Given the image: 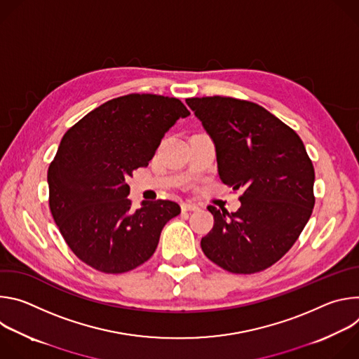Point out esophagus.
Here are the masks:
<instances>
[{
	"instance_id": "34e87169",
	"label": "esophagus",
	"mask_w": 359,
	"mask_h": 359,
	"mask_svg": "<svg viewBox=\"0 0 359 359\" xmlns=\"http://www.w3.org/2000/svg\"><path fill=\"white\" fill-rule=\"evenodd\" d=\"M182 210L183 212H196V210H198V206H196V204H193V203H182Z\"/></svg>"
}]
</instances>
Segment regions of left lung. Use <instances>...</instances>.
<instances>
[{
	"mask_svg": "<svg viewBox=\"0 0 359 359\" xmlns=\"http://www.w3.org/2000/svg\"><path fill=\"white\" fill-rule=\"evenodd\" d=\"M186 104L215 140L222 182L243 191L236 213L208 208L215 224L201 250L226 271H263L294 245L311 217L313 162L299 136L254 102L203 96Z\"/></svg>",
	"mask_w": 359,
	"mask_h": 359,
	"instance_id": "1",
	"label": "left lung"
}]
</instances>
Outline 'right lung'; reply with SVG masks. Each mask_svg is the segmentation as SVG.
<instances>
[{"mask_svg":"<svg viewBox=\"0 0 359 359\" xmlns=\"http://www.w3.org/2000/svg\"><path fill=\"white\" fill-rule=\"evenodd\" d=\"M189 115L176 97L129 93L105 102L67 130L48 169L49 209L81 262L121 274L151 257L180 206L155 200L132 209L126 179L149 165L165 133Z\"/></svg>","mask_w":359,"mask_h":359,"instance_id":"obj_1","label":"right lung"}]
</instances>
